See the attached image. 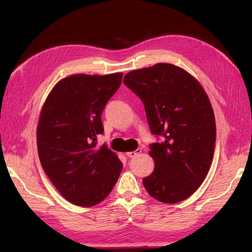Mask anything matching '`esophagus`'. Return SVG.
I'll return each mask as SVG.
<instances>
[{"label": "esophagus", "instance_id": "obj_1", "mask_svg": "<svg viewBox=\"0 0 252 252\" xmlns=\"http://www.w3.org/2000/svg\"><path fill=\"white\" fill-rule=\"evenodd\" d=\"M142 151H141V149H136L135 151H130V152H126V156L129 157V158H134L135 156H138V155H140V153H141Z\"/></svg>", "mask_w": 252, "mask_h": 252}]
</instances>
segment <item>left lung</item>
Instances as JSON below:
<instances>
[{"label":"left lung","instance_id":"obj_1","mask_svg":"<svg viewBox=\"0 0 252 252\" xmlns=\"http://www.w3.org/2000/svg\"><path fill=\"white\" fill-rule=\"evenodd\" d=\"M123 83L142 100L152 133L163 136L150 146L155 170L144 188L158 201H183L201 186L215 152L216 120L206 91L170 63L131 71Z\"/></svg>","mask_w":252,"mask_h":252}]
</instances>
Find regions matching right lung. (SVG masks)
<instances>
[{"instance_id":"right-lung-1","label":"right lung","mask_w":252,"mask_h":252,"mask_svg":"<svg viewBox=\"0 0 252 252\" xmlns=\"http://www.w3.org/2000/svg\"><path fill=\"white\" fill-rule=\"evenodd\" d=\"M123 74H74L60 80L42 106L36 129L42 168L63 198L93 207L108 197L122 170L118 156L96 138L101 114Z\"/></svg>"}]
</instances>
